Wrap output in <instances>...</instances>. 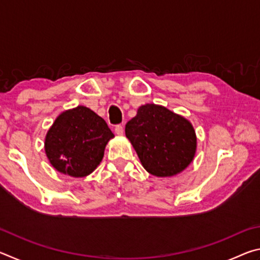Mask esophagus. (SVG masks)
I'll return each instance as SVG.
<instances>
[{
	"instance_id": "34e87169",
	"label": "esophagus",
	"mask_w": 260,
	"mask_h": 260,
	"mask_svg": "<svg viewBox=\"0 0 260 260\" xmlns=\"http://www.w3.org/2000/svg\"><path fill=\"white\" fill-rule=\"evenodd\" d=\"M114 132H116L117 135H122V134H124V126L117 125L116 128H114Z\"/></svg>"
}]
</instances>
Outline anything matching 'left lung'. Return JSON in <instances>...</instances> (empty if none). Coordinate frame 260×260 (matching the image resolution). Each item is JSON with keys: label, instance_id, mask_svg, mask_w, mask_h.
<instances>
[{"label": "left lung", "instance_id": "1", "mask_svg": "<svg viewBox=\"0 0 260 260\" xmlns=\"http://www.w3.org/2000/svg\"><path fill=\"white\" fill-rule=\"evenodd\" d=\"M126 136L144 169L156 177H172L190 164L196 135L190 122L161 105L146 104L126 124Z\"/></svg>", "mask_w": 260, "mask_h": 260}]
</instances>
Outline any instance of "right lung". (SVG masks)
Listing matches in <instances>:
<instances>
[{
	"mask_svg": "<svg viewBox=\"0 0 260 260\" xmlns=\"http://www.w3.org/2000/svg\"><path fill=\"white\" fill-rule=\"evenodd\" d=\"M113 136L103 118L80 105L57 117L47 133L45 149L58 172L82 178L98 167Z\"/></svg>",
	"mask_w": 260,
	"mask_h": 260,
	"instance_id": "add662e5",
	"label": "right lung"
}]
</instances>
